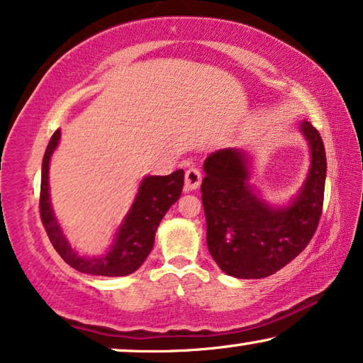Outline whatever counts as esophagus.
<instances>
[{
    "instance_id": "1",
    "label": "esophagus",
    "mask_w": 363,
    "mask_h": 363,
    "mask_svg": "<svg viewBox=\"0 0 363 363\" xmlns=\"http://www.w3.org/2000/svg\"><path fill=\"white\" fill-rule=\"evenodd\" d=\"M202 182V174L197 167H189L186 171V191H196Z\"/></svg>"
}]
</instances>
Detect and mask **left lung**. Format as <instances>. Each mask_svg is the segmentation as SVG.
<instances>
[{"label": "left lung", "instance_id": "1", "mask_svg": "<svg viewBox=\"0 0 363 363\" xmlns=\"http://www.w3.org/2000/svg\"><path fill=\"white\" fill-rule=\"evenodd\" d=\"M299 131L309 147V169L286 203L259 196L252 182L253 155L245 147L218 150L203 161L207 247L228 277L258 279L279 272L308 247L318 228L328 171L325 150L308 120L301 121Z\"/></svg>", "mask_w": 363, "mask_h": 363}]
</instances>
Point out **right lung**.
<instances>
[{
  "label": "right lung",
  "mask_w": 363,
  "mask_h": 363,
  "mask_svg": "<svg viewBox=\"0 0 363 363\" xmlns=\"http://www.w3.org/2000/svg\"><path fill=\"white\" fill-rule=\"evenodd\" d=\"M60 141V130L50 138L45 147L40 169V218L49 235L50 243L70 267L95 277H128L145 263L155 245L157 227L172 203L181 197L184 171L177 169L169 176H145L130 211L116 228L110 247L104 253L80 255L65 235L50 202L49 164Z\"/></svg>",
  "instance_id": "obj_1"
}]
</instances>
